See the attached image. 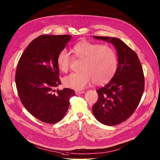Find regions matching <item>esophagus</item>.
Returning a JSON list of instances; mask_svg holds the SVG:
<instances>
[{
    "label": "esophagus",
    "mask_w": 160,
    "mask_h": 160,
    "mask_svg": "<svg viewBox=\"0 0 160 160\" xmlns=\"http://www.w3.org/2000/svg\"><path fill=\"white\" fill-rule=\"evenodd\" d=\"M75 93H76V95H80V94H83V93H85V92H84V91H76V92H75Z\"/></svg>",
    "instance_id": "1"
}]
</instances>
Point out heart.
Instances as JSON below:
<instances>
[{"label":"heart","instance_id":"heart-1","mask_svg":"<svg viewBox=\"0 0 160 160\" xmlns=\"http://www.w3.org/2000/svg\"><path fill=\"white\" fill-rule=\"evenodd\" d=\"M71 52L74 58L82 60V71L65 76L63 79L65 87L80 90L93 81L96 84L102 85L112 78L117 69L118 60L112 48L82 40L73 46ZM56 63L61 71L67 72L68 71L71 57L66 50L59 53Z\"/></svg>","mask_w":160,"mask_h":160}]
</instances>
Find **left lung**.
Masks as SVG:
<instances>
[{
  "instance_id": "1",
  "label": "left lung",
  "mask_w": 160,
  "mask_h": 160,
  "mask_svg": "<svg viewBox=\"0 0 160 160\" xmlns=\"http://www.w3.org/2000/svg\"><path fill=\"white\" fill-rule=\"evenodd\" d=\"M112 44L117 51L118 64L107 84L97 90L98 100L92 107L95 118L107 126H115L134 112L142 96L144 78L137 53L118 38L93 36Z\"/></svg>"
}]
</instances>
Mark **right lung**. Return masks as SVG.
<instances>
[{
    "instance_id": "obj_1",
    "label": "right lung",
    "mask_w": 160,
    "mask_h": 160,
    "mask_svg": "<svg viewBox=\"0 0 160 160\" xmlns=\"http://www.w3.org/2000/svg\"><path fill=\"white\" fill-rule=\"evenodd\" d=\"M72 36L41 35L33 40L21 56L16 72L19 99L28 112L47 123L59 122L69 107L74 90L56 89L61 84L56 60Z\"/></svg>"
}]
</instances>
